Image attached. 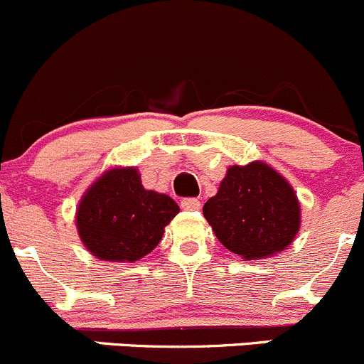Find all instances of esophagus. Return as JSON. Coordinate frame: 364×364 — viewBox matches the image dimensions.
Instances as JSON below:
<instances>
[{"label": "esophagus", "mask_w": 364, "mask_h": 364, "mask_svg": "<svg viewBox=\"0 0 364 364\" xmlns=\"http://www.w3.org/2000/svg\"><path fill=\"white\" fill-rule=\"evenodd\" d=\"M181 208L186 209V211H199L200 209V203L193 197H188V199L181 200Z\"/></svg>", "instance_id": "34e87169"}]
</instances>
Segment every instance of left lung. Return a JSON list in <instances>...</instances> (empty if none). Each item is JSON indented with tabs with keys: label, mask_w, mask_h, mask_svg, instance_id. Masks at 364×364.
<instances>
[{
	"label": "left lung",
	"mask_w": 364,
	"mask_h": 364,
	"mask_svg": "<svg viewBox=\"0 0 364 364\" xmlns=\"http://www.w3.org/2000/svg\"><path fill=\"white\" fill-rule=\"evenodd\" d=\"M203 211L220 243L247 260L287 248L301 225L291 183L264 161L229 167Z\"/></svg>",
	"instance_id": "left-lung-1"
}]
</instances>
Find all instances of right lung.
<instances>
[{
	"label": "right lung",
	"instance_id": "obj_1",
	"mask_svg": "<svg viewBox=\"0 0 364 364\" xmlns=\"http://www.w3.org/2000/svg\"><path fill=\"white\" fill-rule=\"evenodd\" d=\"M179 205L165 193L146 190L134 167L109 168L80 199L77 230L100 260L134 262L155 250Z\"/></svg>",
	"mask_w": 364,
	"mask_h": 364
}]
</instances>
